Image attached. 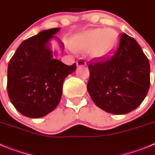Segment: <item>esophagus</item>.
<instances>
[{
	"instance_id": "34e87169",
	"label": "esophagus",
	"mask_w": 155,
	"mask_h": 155,
	"mask_svg": "<svg viewBox=\"0 0 155 155\" xmlns=\"http://www.w3.org/2000/svg\"><path fill=\"white\" fill-rule=\"evenodd\" d=\"M76 65H77V66H84V65H86V62L84 60V58H80L76 62Z\"/></svg>"
}]
</instances>
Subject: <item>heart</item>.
Returning <instances> with one entry per match:
<instances>
[{
    "label": "heart",
    "instance_id": "obj_1",
    "mask_svg": "<svg viewBox=\"0 0 155 155\" xmlns=\"http://www.w3.org/2000/svg\"><path fill=\"white\" fill-rule=\"evenodd\" d=\"M117 41V34L113 29L94 28L75 35L71 40V47L75 51H90L93 56L104 58L112 54Z\"/></svg>",
    "mask_w": 155,
    "mask_h": 155
}]
</instances>
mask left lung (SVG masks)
I'll return each mask as SVG.
<instances>
[{
    "instance_id": "left-lung-1",
    "label": "left lung",
    "mask_w": 155,
    "mask_h": 155,
    "mask_svg": "<svg viewBox=\"0 0 155 155\" xmlns=\"http://www.w3.org/2000/svg\"><path fill=\"white\" fill-rule=\"evenodd\" d=\"M93 60L87 90L97 107L126 114L141 104L150 87V63L136 40L124 33L110 56Z\"/></svg>"
}]
</instances>
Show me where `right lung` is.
Wrapping results in <instances>:
<instances>
[{
    "mask_svg": "<svg viewBox=\"0 0 155 155\" xmlns=\"http://www.w3.org/2000/svg\"><path fill=\"white\" fill-rule=\"evenodd\" d=\"M59 29L42 31L22 41L8 63V97L28 117H42L54 110L60 102L64 79L76 69V63L67 65L52 58L48 43Z\"/></svg>",
    "mask_w": 155,
    "mask_h": 155,
    "instance_id": "1",
    "label": "right lung"
}]
</instances>
